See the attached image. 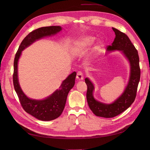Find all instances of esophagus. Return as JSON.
Wrapping results in <instances>:
<instances>
[{
    "instance_id": "1",
    "label": "esophagus",
    "mask_w": 150,
    "mask_h": 150,
    "mask_svg": "<svg viewBox=\"0 0 150 150\" xmlns=\"http://www.w3.org/2000/svg\"><path fill=\"white\" fill-rule=\"evenodd\" d=\"M76 78L77 80H83V78H84V75L82 72L80 71V72H78L76 74Z\"/></svg>"
}]
</instances>
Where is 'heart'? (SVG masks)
I'll return each mask as SVG.
<instances>
[{
  "mask_svg": "<svg viewBox=\"0 0 150 150\" xmlns=\"http://www.w3.org/2000/svg\"><path fill=\"white\" fill-rule=\"evenodd\" d=\"M95 41V38L91 36H86L80 38L76 42L73 48V53L76 55H81L88 50L89 47ZM100 48V45H97L95 48L98 50Z\"/></svg>",
  "mask_w": 150,
  "mask_h": 150,
  "instance_id": "b5f03b06",
  "label": "heart"
}]
</instances>
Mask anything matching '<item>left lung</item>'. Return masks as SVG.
<instances>
[{
    "label": "left lung",
    "instance_id": "obj_1",
    "mask_svg": "<svg viewBox=\"0 0 150 150\" xmlns=\"http://www.w3.org/2000/svg\"><path fill=\"white\" fill-rule=\"evenodd\" d=\"M115 38L111 45H108V51L120 50L124 54L131 67L128 84L123 93L111 104H105L93 98L94 86L89 78H85L88 90L86 98L88 105L93 113L97 116L111 118L121 114L127 109L135 100L138 84L140 78L139 57L138 52L132 44L129 38L125 33L115 28H112Z\"/></svg>",
    "mask_w": 150,
    "mask_h": 150
}]
</instances>
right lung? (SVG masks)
<instances>
[{
    "instance_id": "obj_1",
    "label": "right lung",
    "mask_w": 150,
    "mask_h": 150,
    "mask_svg": "<svg viewBox=\"0 0 150 150\" xmlns=\"http://www.w3.org/2000/svg\"><path fill=\"white\" fill-rule=\"evenodd\" d=\"M62 30L60 26H50L39 28L30 32L21 43L16 53L14 61L13 85L20 103L29 114L42 121H50L61 115L64 109L67 95L75 84L76 73L74 72L62 81L60 87L47 98L38 100L28 98L22 91L18 81V64L22 51L38 39L45 36L56 35Z\"/></svg>"
}]
</instances>
